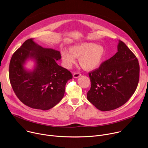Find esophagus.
Returning <instances> with one entry per match:
<instances>
[{
	"mask_svg": "<svg viewBox=\"0 0 148 148\" xmlns=\"http://www.w3.org/2000/svg\"><path fill=\"white\" fill-rule=\"evenodd\" d=\"M81 76V73H79V72H77V73H74L73 74V77L74 78H78L79 77Z\"/></svg>",
	"mask_w": 148,
	"mask_h": 148,
	"instance_id": "1",
	"label": "esophagus"
}]
</instances>
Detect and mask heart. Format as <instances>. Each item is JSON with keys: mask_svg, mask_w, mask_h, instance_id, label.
I'll list each match as a JSON object with an SVG mask.
<instances>
[{"mask_svg": "<svg viewBox=\"0 0 148 148\" xmlns=\"http://www.w3.org/2000/svg\"><path fill=\"white\" fill-rule=\"evenodd\" d=\"M105 54L103 46L93 43H81L72 46L70 51L63 50L61 56L66 67L70 69L79 57V63L84 69L94 70L101 64Z\"/></svg>", "mask_w": 148, "mask_h": 148, "instance_id": "b5f03b06", "label": "heart"}]
</instances>
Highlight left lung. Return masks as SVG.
<instances>
[{"instance_id":"obj_1","label":"left lung","mask_w":148,"mask_h":148,"mask_svg":"<svg viewBox=\"0 0 148 148\" xmlns=\"http://www.w3.org/2000/svg\"><path fill=\"white\" fill-rule=\"evenodd\" d=\"M91 87L87 99L100 111L116 109L134 94L139 79V64L135 55L119 40L118 52L88 73Z\"/></svg>"}]
</instances>
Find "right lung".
<instances>
[{
	"instance_id": "right-lung-1",
	"label": "right lung",
	"mask_w": 148,
	"mask_h": 148,
	"mask_svg": "<svg viewBox=\"0 0 148 148\" xmlns=\"http://www.w3.org/2000/svg\"><path fill=\"white\" fill-rule=\"evenodd\" d=\"M29 58L35 59L36 67L32 72L23 67ZM60 52L43 48L32 38L26 40L13 54L9 64V79L19 100L34 109L48 110L64 97L66 84L73 78L71 73L58 65Z\"/></svg>"
}]
</instances>
